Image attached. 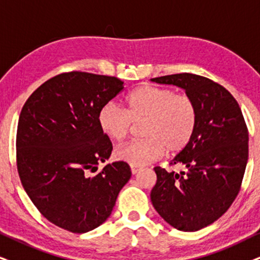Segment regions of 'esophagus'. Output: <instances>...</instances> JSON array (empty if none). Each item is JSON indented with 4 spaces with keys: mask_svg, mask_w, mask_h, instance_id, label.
<instances>
[{
    "mask_svg": "<svg viewBox=\"0 0 260 260\" xmlns=\"http://www.w3.org/2000/svg\"><path fill=\"white\" fill-rule=\"evenodd\" d=\"M131 172H132V174L133 175H136V174L138 173V172H140V168H138V167H131Z\"/></svg>",
    "mask_w": 260,
    "mask_h": 260,
    "instance_id": "34e87169",
    "label": "esophagus"
}]
</instances>
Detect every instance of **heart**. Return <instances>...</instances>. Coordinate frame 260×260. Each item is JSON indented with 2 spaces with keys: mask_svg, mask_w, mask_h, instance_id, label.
I'll list each match as a JSON object with an SVG mask.
<instances>
[{
  "mask_svg": "<svg viewBox=\"0 0 260 260\" xmlns=\"http://www.w3.org/2000/svg\"><path fill=\"white\" fill-rule=\"evenodd\" d=\"M124 104L126 110L107 103L98 113L101 129L116 143L129 136L133 123L144 121L141 134L145 138L117 149V159L141 167L158 159L167 150L179 153L189 145L198 123V109L189 94L143 85L127 94Z\"/></svg>",
  "mask_w": 260,
  "mask_h": 260,
  "instance_id": "1",
  "label": "heart"
}]
</instances>
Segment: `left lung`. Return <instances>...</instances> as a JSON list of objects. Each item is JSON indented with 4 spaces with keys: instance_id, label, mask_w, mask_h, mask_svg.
<instances>
[{
    "instance_id": "left-lung-1",
    "label": "left lung",
    "mask_w": 260,
    "mask_h": 260,
    "mask_svg": "<svg viewBox=\"0 0 260 260\" xmlns=\"http://www.w3.org/2000/svg\"><path fill=\"white\" fill-rule=\"evenodd\" d=\"M151 80L182 87L198 109L189 145L169 163L186 170L156 167L150 194L164 221L179 231L197 232L217 221L239 194L248 159L247 126L231 92L211 79L179 73Z\"/></svg>"
}]
</instances>
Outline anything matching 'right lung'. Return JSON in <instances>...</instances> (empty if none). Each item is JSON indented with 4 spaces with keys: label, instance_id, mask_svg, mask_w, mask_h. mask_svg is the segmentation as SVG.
Here are the masks:
<instances>
[{
    "label": "right lung",
    "instance_id": "1",
    "mask_svg": "<svg viewBox=\"0 0 260 260\" xmlns=\"http://www.w3.org/2000/svg\"><path fill=\"white\" fill-rule=\"evenodd\" d=\"M122 90L119 78L67 72L42 84L22 107L19 177L38 211L64 231L81 234L101 225L132 175L122 160L91 175L113 150L98 113Z\"/></svg>",
    "mask_w": 260,
    "mask_h": 260
}]
</instances>
